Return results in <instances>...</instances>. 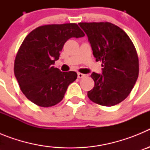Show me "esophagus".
<instances>
[{"mask_svg":"<svg viewBox=\"0 0 150 150\" xmlns=\"http://www.w3.org/2000/svg\"><path fill=\"white\" fill-rule=\"evenodd\" d=\"M77 75H78V78H79V79H80V78L84 77V76H86V75H85V74H81V73H78Z\"/></svg>","mask_w":150,"mask_h":150,"instance_id":"esophagus-1","label":"esophagus"}]
</instances>
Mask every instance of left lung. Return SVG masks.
I'll list each match as a JSON object with an SVG mask.
<instances>
[{"mask_svg": "<svg viewBox=\"0 0 150 150\" xmlns=\"http://www.w3.org/2000/svg\"><path fill=\"white\" fill-rule=\"evenodd\" d=\"M87 34L102 74L92 73L95 86L88 98L105 107L120 104L134 88L139 74V59L132 40L120 27L108 22H79Z\"/></svg>", "mask_w": 150, "mask_h": 150, "instance_id": "obj_1", "label": "left lung"}]
</instances>
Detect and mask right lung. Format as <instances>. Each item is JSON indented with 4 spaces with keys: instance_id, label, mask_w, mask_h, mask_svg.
Here are the masks:
<instances>
[{
    "instance_id": "add662e5",
    "label": "right lung",
    "mask_w": 150,
    "mask_h": 150,
    "mask_svg": "<svg viewBox=\"0 0 150 150\" xmlns=\"http://www.w3.org/2000/svg\"><path fill=\"white\" fill-rule=\"evenodd\" d=\"M83 36L76 23L40 26L26 36L16 56L14 74L28 100L39 107H50L63 99L77 74L62 72L52 64L67 40Z\"/></svg>"
}]
</instances>
